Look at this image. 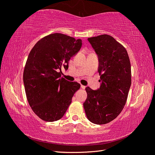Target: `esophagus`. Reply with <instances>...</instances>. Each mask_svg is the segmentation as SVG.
I'll list each match as a JSON object with an SVG mask.
<instances>
[{
	"label": "esophagus",
	"mask_w": 155,
	"mask_h": 155,
	"mask_svg": "<svg viewBox=\"0 0 155 155\" xmlns=\"http://www.w3.org/2000/svg\"><path fill=\"white\" fill-rule=\"evenodd\" d=\"M81 87L82 88L83 90H85V85H81Z\"/></svg>",
	"instance_id": "1"
}]
</instances>
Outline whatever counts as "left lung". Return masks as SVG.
<instances>
[{"instance_id":"8db88e82","label":"left lung","mask_w":155,"mask_h":155,"mask_svg":"<svg viewBox=\"0 0 155 155\" xmlns=\"http://www.w3.org/2000/svg\"><path fill=\"white\" fill-rule=\"evenodd\" d=\"M99 60L100 88L87 87L83 107L91 122L104 124L118 116L127 102L131 85V68L127 51L109 35L88 38Z\"/></svg>"}]
</instances>
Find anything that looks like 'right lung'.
Wrapping results in <instances>:
<instances>
[{"instance_id":"1","label":"right lung","mask_w":155,"mask_h":155,"mask_svg":"<svg viewBox=\"0 0 155 155\" xmlns=\"http://www.w3.org/2000/svg\"><path fill=\"white\" fill-rule=\"evenodd\" d=\"M81 46L80 39L52 33L39 40L28 54L23 73L26 95L33 111L44 121L61 118L81 87L60 77L61 68L68 69V61Z\"/></svg>"}]
</instances>
